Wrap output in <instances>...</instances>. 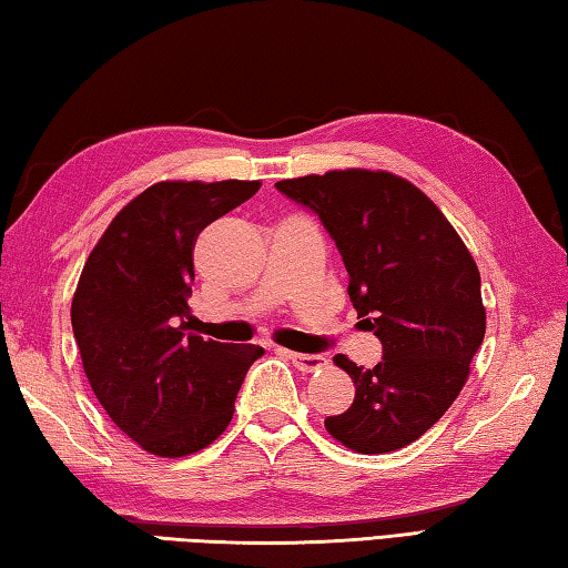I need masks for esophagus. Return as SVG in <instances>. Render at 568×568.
Listing matches in <instances>:
<instances>
[{"mask_svg": "<svg viewBox=\"0 0 568 568\" xmlns=\"http://www.w3.org/2000/svg\"><path fill=\"white\" fill-rule=\"evenodd\" d=\"M284 353L292 358L294 366L304 373H314L326 366V358L321 356V353H292V351H284Z\"/></svg>", "mask_w": 568, "mask_h": 568, "instance_id": "obj_1", "label": "esophagus"}]
</instances>
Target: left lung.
<instances>
[{
    "mask_svg": "<svg viewBox=\"0 0 568 568\" xmlns=\"http://www.w3.org/2000/svg\"><path fill=\"white\" fill-rule=\"evenodd\" d=\"M276 190L316 212L344 256L361 326L383 344L373 368L334 358L356 398L326 417V430L363 455L400 450L455 403L483 346L473 254L423 190L385 170H331L280 180Z\"/></svg>",
    "mask_w": 568,
    "mask_h": 568,
    "instance_id": "8db88e82",
    "label": "left lung"
}]
</instances>
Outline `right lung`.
I'll use <instances>...</instances> for the list:
<instances>
[{"mask_svg":"<svg viewBox=\"0 0 568 568\" xmlns=\"http://www.w3.org/2000/svg\"><path fill=\"white\" fill-rule=\"evenodd\" d=\"M260 180H165L133 197L83 264L71 326L111 420L151 455L185 457L230 425L254 344L190 334L197 234L247 202Z\"/></svg>","mask_w":568,"mask_h":568,"instance_id":"right-lung-1","label":"right lung"}]
</instances>
